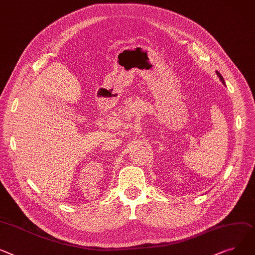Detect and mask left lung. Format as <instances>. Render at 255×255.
<instances>
[{"mask_svg":"<svg viewBox=\"0 0 255 255\" xmlns=\"http://www.w3.org/2000/svg\"><path fill=\"white\" fill-rule=\"evenodd\" d=\"M216 74H217V76L219 77V79H220V81H222L224 84H225V80H224V78H223V76L219 74V72H216Z\"/></svg>","mask_w":255,"mask_h":255,"instance_id":"1","label":"left lung"}]
</instances>
